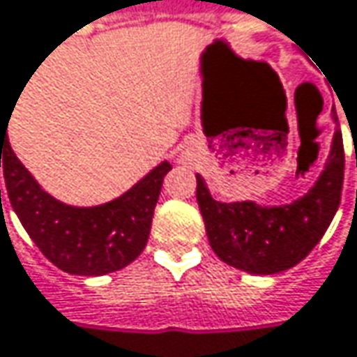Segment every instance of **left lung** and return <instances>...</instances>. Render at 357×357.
Returning a JSON list of instances; mask_svg holds the SVG:
<instances>
[{
	"label": "left lung",
	"instance_id": "1",
	"mask_svg": "<svg viewBox=\"0 0 357 357\" xmlns=\"http://www.w3.org/2000/svg\"><path fill=\"white\" fill-rule=\"evenodd\" d=\"M196 198L216 257L250 275H277L301 262L331 224L344 185V139L335 129L315 183L289 204L218 202L202 176Z\"/></svg>",
	"mask_w": 357,
	"mask_h": 357
}]
</instances>
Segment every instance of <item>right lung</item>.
Listing matches in <instances>:
<instances>
[{"instance_id":"1","label":"right lung","mask_w":357,"mask_h":357,"mask_svg":"<svg viewBox=\"0 0 357 357\" xmlns=\"http://www.w3.org/2000/svg\"><path fill=\"white\" fill-rule=\"evenodd\" d=\"M8 123L0 121V167L8 198L42 255L60 271L80 277L109 275L135 261L147 244L161 183L172 165L161 161L111 202L73 206L48 194L15 158L6 135Z\"/></svg>"}]
</instances>
